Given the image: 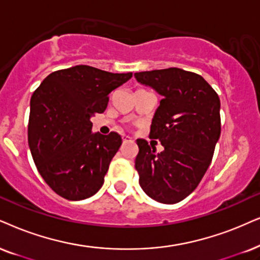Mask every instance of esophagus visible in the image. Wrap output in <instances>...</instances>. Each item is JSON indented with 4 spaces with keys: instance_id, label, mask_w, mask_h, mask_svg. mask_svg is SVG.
Segmentation results:
<instances>
[{
    "instance_id": "obj_1",
    "label": "esophagus",
    "mask_w": 260,
    "mask_h": 260,
    "mask_svg": "<svg viewBox=\"0 0 260 260\" xmlns=\"http://www.w3.org/2000/svg\"><path fill=\"white\" fill-rule=\"evenodd\" d=\"M122 140H123V143H127V141H133V138H131V137H128V136H123L122 137Z\"/></svg>"
}]
</instances>
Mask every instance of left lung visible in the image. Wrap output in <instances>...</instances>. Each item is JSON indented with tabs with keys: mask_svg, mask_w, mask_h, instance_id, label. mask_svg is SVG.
<instances>
[{
	"mask_svg": "<svg viewBox=\"0 0 260 260\" xmlns=\"http://www.w3.org/2000/svg\"><path fill=\"white\" fill-rule=\"evenodd\" d=\"M134 77L163 96L150 138L158 139L164 150L157 153L146 140H137L139 183L157 202L179 203L197 188L212 160L221 136L219 97L202 75L181 68L139 72Z\"/></svg>",
	"mask_w": 260,
	"mask_h": 260,
	"instance_id": "1",
	"label": "left lung"
}]
</instances>
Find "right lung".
<instances>
[{
    "label": "right lung",
    "mask_w": 260,
    "mask_h": 260,
    "mask_svg": "<svg viewBox=\"0 0 260 260\" xmlns=\"http://www.w3.org/2000/svg\"><path fill=\"white\" fill-rule=\"evenodd\" d=\"M132 78L79 64L52 72L31 97L28 146L44 181L68 200L100 190L122 138L92 133L91 116L107 109L109 93Z\"/></svg>",
    "instance_id": "1"
}]
</instances>
